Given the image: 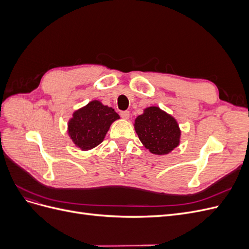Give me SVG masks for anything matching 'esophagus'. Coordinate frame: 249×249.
Returning <instances> with one entry per match:
<instances>
[{"label": "esophagus", "instance_id": "34e87169", "mask_svg": "<svg viewBox=\"0 0 249 249\" xmlns=\"http://www.w3.org/2000/svg\"><path fill=\"white\" fill-rule=\"evenodd\" d=\"M120 116L124 119H129L130 118V112L129 111H123L120 112Z\"/></svg>", "mask_w": 249, "mask_h": 249}]
</instances>
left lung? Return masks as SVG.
<instances>
[{"label": "left lung", "mask_w": 249, "mask_h": 249, "mask_svg": "<svg viewBox=\"0 0 249 249\" xmlns=\"http://www.w3.org/2000/svg\"><path fill=\"white\" fill-rule=\"evenodd\" d=\"M136 131L142 144L155 155H167L178 144L180 130L175 117L159 107H147L135 119Z\"/></svg>", "instance_id": "left-lung-1"}]
</instances>
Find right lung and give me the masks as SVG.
<instances>
[{
  "label": "right lung",
  "instance_id": "obj_1",
  "mask_svg": "<svg viewBox=\"0 0 249 249\" xmlns=\"http://www.w3.org/2000/svg\"><path fill=\"white\" fill-rule=\"evenodd\" d=\"M119 118L113 108L105 106L100 101H91L73 112L67 124V133L76 146L88 150L103 142L112 123Z\"/></svg>",
  "mask_w": 249,
  "mask_h": 249
}]
</instances>
